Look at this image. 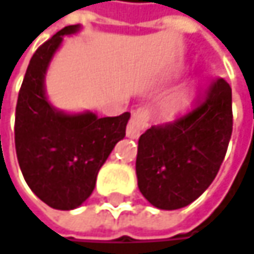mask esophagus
Masks as SVG:
<instances>
[{
    "label": "esophagus",
    "mask_w": 254,
    "mask_h": 254,
    "mask_svg": "<svg viewBox=\"0 0 254 254\" xmlns=\"http://www.w3.org/2000/svg\"><path fill=\"white\" fill-rule=\"evenodd\" d=\"M147 111L144 110H137L133 113V117L130 120L128 126H127V137L136 140L140 137V134L143 133V128L147 126Z\"/></svg>",
    "instance_id": "1"
}]
</instances>
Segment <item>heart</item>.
I'll use <instances>...</instances> for the list:
<instances>
[{
	"label": "heart",
	"mask_w": 254,
	"mask_h": 254,
	"mask_svg": "<svg viewBox=\"0 0 254 254\" xmlns=\"http://www.w3.org/2000/svg\"><path fill=\"white\" fill-rule=\"evenodd\" d=\"M185 102H187L185 95H178V97L173 98L172 104H171V108H172L173 111H178V110H181V108L185 107Z\"/></svg>",
	"instance_id": "heart-1"
}]
</instances>
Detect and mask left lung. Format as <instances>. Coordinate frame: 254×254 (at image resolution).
<instances>
[{
	"label": "left lung",
	"instance_id": "left-lung-1",
	"mask_svg": "<svg viewBox=\"0 0 254 254\" xmlns=\"http://www.w3.org/2000/svg\"><path fill=\"white\" fill-rule=\"evenodd\" d=\"M231 131V88L217 79L187 116L140 136L136 175L141 195L159 209L190 205L215 179Z\"/></svg>",
	"mask_w": 254,
	"mask_h": 254
}]
</instances>
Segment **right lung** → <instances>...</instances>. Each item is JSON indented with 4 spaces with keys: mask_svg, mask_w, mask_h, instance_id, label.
<instances>
[{
    "mask_svg": "<svg viewBox=\"0 0 254 254\" xmlns=\"http://www.w3.org/2000/svg\"><path fill=\"white\" fill-rule=\"evenodd\" d=\"M81 28H62L36 50L15 108V152L23 176L36 196L62 211L78 208L89 198L101 166L124 138L130 120V113L102 118L89 110L66 113L47 98L49 66L64 36Z\"/></svg>",
    "mask_w": 254,
    "mask_h": 254,
    "instance_id": "1",
    "label": "right lung"
}]
</instances>
